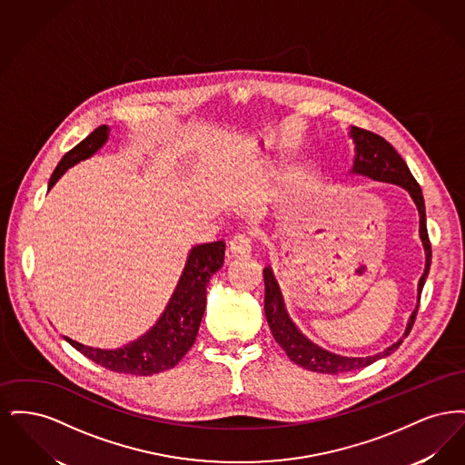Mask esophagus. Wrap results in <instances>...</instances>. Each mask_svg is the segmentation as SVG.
Listing matches in <instances>:
<instances>
[{
  "instance_id": "34e87169",
  "label": "esophagus",
  "mask_w": 465,
  "mask_h": 465,
  "mask_svg": "<svg viewBox=\"0 0 465 465\" xmlns=\"http://www.w3.org/2000/svg\"><path fill=\"white\" fill-rule=\"evenodd\" d=\"M252 239L247 233H237L228 245V252L232 258H242L251 252Z\"/></svg>"
}]
</instances>
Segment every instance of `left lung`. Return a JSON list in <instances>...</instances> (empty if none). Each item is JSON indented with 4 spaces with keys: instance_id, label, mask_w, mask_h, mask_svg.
I'll use <instances>...</instances> for the list:
<instances>
[{
    "instance_id": "1",
    "label": "left lung",
    "mask_w": 465,
    "mask_h": 465,
    "mask_svg": "<svg viewBox=\"0 0 465 465\" xmlns=\"http://www.w3.org/2000/svg\"><path fill=\"white\" fill-rule=\"evenodd\" d=\"M351 135L355 143V160L354 169L352 173L362 174V176H370L376 181H385V183H394L402 188H406L411 195V199L415 200L419 213H420V239L425 247V270L419 282V303H420L421 289L425 284L429 268H430V260H432V249H430V241H429V233H427V224H425V202L421 195L420 184L417 183V179L410 173L406 162L401 158L398 152L394 150V146L385 141L381 135L361 129V127H352ZM263 279H265V315L270 326V331L273 334L275 341L282 347V351L288 354L289 359L292 362H296L298 366L315 371V373H328V375H336V373H345V371H352L359 370L364 366H370L371 362H375L378 359L391 355L399 345L402 343V340L396 341L394 345H391L387 351L380 352L376 355H368V357H343V355L332 354L324 349H321L319 345L312 343L309 338H305L302 332L298 331V328L292 324V321L289 319L288 312L284 309V302H282V294L279 284L272 273V268L266 266L263 270ZM417 312L411 313L410 322L404 336H408L415 319H417Z\"/></svg>"
}]
</instances>
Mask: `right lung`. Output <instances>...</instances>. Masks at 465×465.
<instances>
[{"label":"right lung","mask_w":465,"mask_h":465,"mask_svg":"<svg viewBox=\"0 0 465 465\" xmlns=\"http://www.w3.org/2000/svg\"><path fill=\"white\" fill-rule=\"evenodd\" d=\"M110 129L97 127L82 143L69 150L48 181V190L66 173L71 165L94 155L108 139ZM224 262V242L200 243L190 251L176 291L155 326L144 336L122 349H95L67 341L95 364L127 375L148 376L174 368L195 343L200 321L205 310V288L209 279L220 270Z\"/></svg>","instance_id":"obj_1"}]
</instances>
